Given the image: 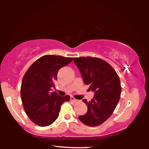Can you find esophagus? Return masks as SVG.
Segmentation results:
<instances>
[{
    "mask_svg": "<svg viewBox=\"0 0 149 149\" xmlns=\"http://www.w3.org/2000/svg\"><path fill=\"white\" fill-rule=\"evenodd\" d=\"M70 100H71L72 101H73L74 102H77L78 101V100L74 99V98L73 97H70Z\"/></svg>",
    "mask_w": 149,
    "mask_h": 149,
    "instance_id": "34e87169",
    "label": "esophagus"
}]
</instances>
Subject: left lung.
I'll use <instances>...</instances> for the list:
<instances>
[{
	"label": "left lung",
	"mask_w": 149,
	"mask_h": 149,
	"mask_svg": "<svg viewBox=\"0 0 149 149\" xmlns=\"http://www.w3.org/2000/svg\"><path fill=\"white\" fill-rule=\"evenodd\" d=\"M74 62L85 84L95 93L91 101L83 100L88 109L79 119L86 125L98 126L111 116L119 102L122 91L119 76L108 62L99 58H74Z\"/></svg>",
	"instance_id": "1"
}]
</instances>
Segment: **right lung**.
I'll use <instances>...</instances> for the list:
<instances>
[{
    "label": "right lung",
    "instance_id": "1",
    "mask_svg": "<svg viewBox=\"0 0 149 149\" xmlns=\"http://www.w3.org/2000/svg\"><path fill=\"white\" fill-rule=\"evenodd\" d=\"M72 60L73 58L45 55L25 74L21 85L22 102L26 114L36 125H51L58 117L61 105L70 99L69 95L61 97L50 91L58 70Z\"/></svg>",
    "mask_w": 149,
    "mask_h": 149
}]
</instances>
